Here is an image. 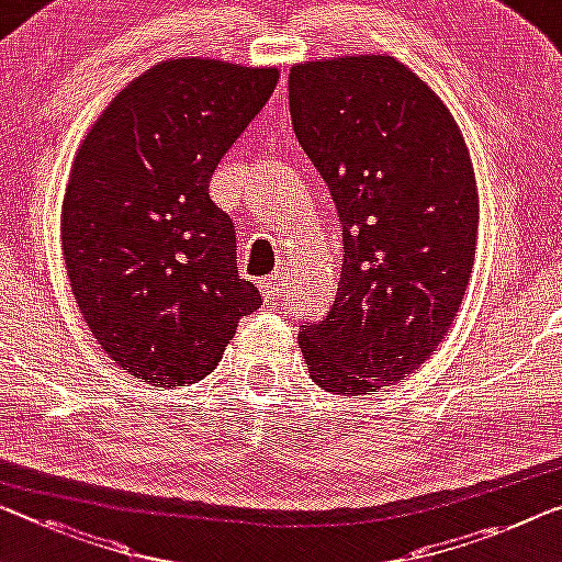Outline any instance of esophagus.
Listing matches in <instances>:
<instances>
[{"instance_id": "esophagus-1", "label": "esophagus", "mask_w": 562, "mask_h": 562, "mask_svg": "<svg viewBox=\"0 0 562 562\" xmlns=\"http://www.w3.org/2000/svg\"><path fill=\"white\" fill-rule=\"evenodd\" d=\"M259 292H262L265 300L280 297L282 292H284V284H282V280H280V274H272V278L259 280Z\"/></svg>"}]
</instances>
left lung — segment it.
<instances>
[{"label": "left lung", "instance_id": "1", "mask_svg": "<svg viewBox=\"0 0 562 562\" xmlns=\"http://www.w3.org/2000/svg\"><path fill=\"white\" fill-rule=\"evenodd\" d=\"M288 86L346 252L328 315L297 340L317 386L358 396L406 379L449 333L474 265V169L449 108L389 55L300 63Z\"/></svg>", "mask_w": 562, "mask_h": 562}]
</instances>
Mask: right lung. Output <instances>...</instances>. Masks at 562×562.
<instances>
[{"label":"right lung","mask_w":562,"mask_h":562,"mask_svg":"<svg viewBox=\"0 0 562 562\" xmlns=\"http://www.w3.org/2000/svg\"><path fill=\"white\" fill-rule=\"evenodd\" d=\"M278 80L274 67L199 57L154 65L72 161L60 220L72 295L100 348L158 389L209 375L262 305L209 181Z\"/></svg>","instance_id":"obj_1"}]
</instances>
